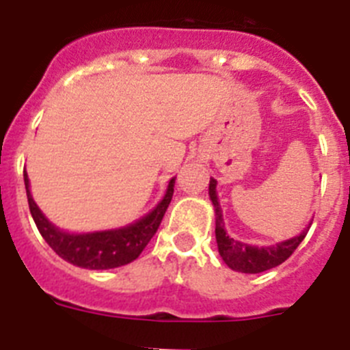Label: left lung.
I'll list each match as a JSON object with an SVG mask.
<instances>
[{"mask_svg": "<svg viewBox=\"0 0 350 350\" xmlns=\"http://www.w3.org/2000/svg\"><path fill=\"white\" fill-rule=\"evenodd\" d=\"M217 180L210 178L208 194L215 206V240H217V249L222 261L234 271L242 273H261V271L271 270L279 267L296 250V247L303 242V238L307 237V230H303L298 237H293L286 242H279L277 245L270 247H256L249 243L238 242L234 238L226 233L224 219H222V210L217 200V191H215Z\"/></svg>", "mask_w": 350, "mask_h": 350, "instance_id": "1", "label": "left lung"}]
</instances>
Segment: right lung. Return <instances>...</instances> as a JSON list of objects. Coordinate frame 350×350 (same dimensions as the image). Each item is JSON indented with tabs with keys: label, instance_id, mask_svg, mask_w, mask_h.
<instances>
[{
	"label": "right lung",
	"instance_id": "1",
	"mask_svg": "<svg viewBox=\"0 0 350 350\" xmlns=\"http://www.w3.org/2000/svg\"><path fill=\"white\" fill-rule=\"evenodd\" d=\"M24 184H26L29 212L35 219L36 228L55 254L75 267L88 268V270H110V268L124 267L128 262L135 261L150 242V238L156 234L161 221L165 217L166 208L172 202L175 178L170 180L166 194L157 203L156 208L135 224L124 226L119 230L94 231V233L82 234L66 233L49 222V219L43 215L42 210L38 208L31 196L26 170H24Z\"/></svg>",
	"mask_w": 350,
	"mask_h": 350
}]
</instances>
